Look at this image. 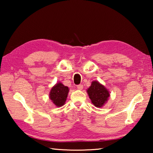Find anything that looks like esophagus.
<instances>
[{"mask_svg": "<svg viewBox=\"0 0 153 153\" xmlns=\"http://www.w3.org/2000/svg\"><path fill=\"white\" fill-rule=\"evenodd\" d=\"M77 88L78 90H82L83 88V85L82 84H79L77 86Z\"/></svg>", "mask_w": 153, "mask_h": 153, "instance_id": "obj_1", "label": "esophagus"}]
</instances>
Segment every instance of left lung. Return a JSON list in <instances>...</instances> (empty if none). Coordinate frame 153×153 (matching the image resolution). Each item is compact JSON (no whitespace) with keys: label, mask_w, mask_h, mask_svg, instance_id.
I'll return each mask as SVG.
<instances>
[{"label":"left lung","mask_w":153,"mask_h":153,"mask_svg":"<svg viewBox=\"0 0 153 153\" xmlns=\"http://www.w3.org/2000/svg\"><path fill=\"white\" fill-rule=\"evenodd\" d=\"M87 92L92 102L97 107H101L103 106L110 95L104 86L96 81L92 82L91 86L88 89Z\"/></svg>","instance_id":"8db88e82"}]
</instances>
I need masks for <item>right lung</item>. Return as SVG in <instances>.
Masks as SVG:
<instances>
[{
	"mask_svg": "<svg viewBox=\"0 0 153 153\" xmlns=\"http://www.w3.org/2000/svg\"><path fill=\"white\" fill-rule=\"evenodd\" d=\"M69 92L68 87L65 86L61 83H58L52 88L50 92V98L57 107H61L65 104Z\"/></svg>",
	"mask_w": 153,
	"mask_h": 153,
	"instance_id": "obj_1",
	"label": "right lung"
}]
</instances>
